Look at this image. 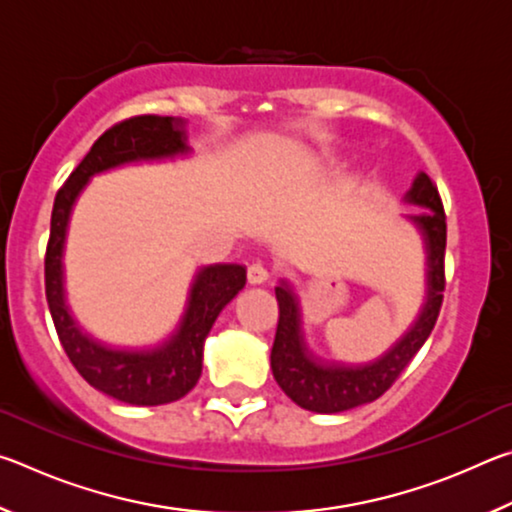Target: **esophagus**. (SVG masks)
<instances>
[{
	"label": "esophagus",
	"mask_w": 512,
	"mask_h": 512,
	"mask_svg": "<svg viewBox=\"0 0 512 512\" xmlns=\"http://www.w3.org/2000/svg\"><path fill=\"white\" fill-rule=\"evenodd\" d=\"M266 280H268V271H266L262 264L248 266V284H253V287H257V284H264Z\"/></svg>",
	"instance_id": "obj_1"
}]
</instances>
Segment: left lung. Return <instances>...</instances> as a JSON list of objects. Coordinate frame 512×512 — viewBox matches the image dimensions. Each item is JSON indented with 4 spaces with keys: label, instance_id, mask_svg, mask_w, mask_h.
Segmentation results:
<instances>
[{
    "label": "left lung",
    "instance_id": "left-lung-1",
    "mask_svg": "<svg viewBox=\"0 0 512 512\" xmlns=\"http://www.w3.org/2000/svg\"><path fill=\"white\" fill-rule=\"evenodd\" d=\"M404 203L422 207L418 214L409 216V221L418 228L427 253V293L418 318L375 361L341 363L311 352L302 332V311L296 291L289 280H280V287H275L280 320L271 350V370L277 386L302 409L341 413L375 402L409 366L436 325L445 291L447 223L443 201L438 196V187L431 183L427 173L420 171L404 194Z\"/></svg>",
    "mask_w": 512,
    "mask_h": 512
}]
</instances>
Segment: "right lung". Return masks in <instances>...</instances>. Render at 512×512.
I'll return each instance as SVG.
<instances>
[{"instance_id":"obj_1","label":"right lung","mask_w":512,"mask_h":512,"mask_svg":"<svg viewBox=\"0 0 512 512\" xmlns=\"http://www.w3.org/2000/svg\"><path fill=\"white\" fill-rule=\"evenodd\" d=\"M185 126L187 121L180 117L140 115L108 128L60 187L51 212L45 291L58 339L90 386L133 406L169 404L192 391L203 372V343L221 309L246 287V266H201L189 284L183 316L167 339L149 348H117L92 336L67 302L63 257L69 219L85 185L97 173L192 153Z\"/></svg>"}]
</instances>
